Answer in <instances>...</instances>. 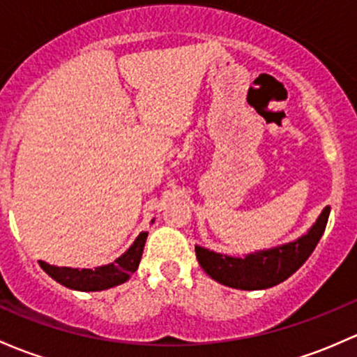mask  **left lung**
Segmentation results:
<instances>
[{
    "label": "left lung",
    "mask_w": 357,
    "mask_h": 357,
    "mask_svg": "<svg viewBox=\"0 0 357 357\" xmlns=\"http://www.w3.org/2000/svg\"><path fill=\"white\" fill-rule=\"evenodd\" d=\"M328 215L330 207H325L310 231L296 241L250 253L243 258L215 253L197 245L195 251L198 264L213 280L227 287L257 291L277 286L289 279L310 258L324 236Z\"/></svg>",
    "instance_id": "left-lung-1"
}]
</instances>
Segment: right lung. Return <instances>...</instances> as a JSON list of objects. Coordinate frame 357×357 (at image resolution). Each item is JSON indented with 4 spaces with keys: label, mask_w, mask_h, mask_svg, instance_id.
<instances>
[{
    "label": "right lung",
    "mask_w": 357,
    "mask_h": 357,
    "mask_svg": "<svg viewBox=\"0 0 357 357\" xmlns=\"http://www.w3.org/2000/svg\"><path fill=\"white\" fill-rule=\"evenodd\" d=\"M153 222V220H152ZM149 232H140L138 238L135 239L133 245L128 248V251L116 258L109 265L96 268H71V267H54V265L40 261L39 265L43 267L47 275L52 277L56 282L61 286L75 289V291H104L119 284L126 282L131 273L138 268V264L142 260L144 253L145 241H147Z\"/></svg>",
    "instance_id": "1"
}]
</instances>
